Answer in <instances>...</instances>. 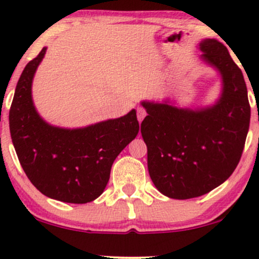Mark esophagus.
Instances as JSON below:
<instances>
[{
	"mask_svg": "<svg viewBox=\"0 0 259 259\" xmlns=\"http://www.w3.org/2000/svg\"><path fill=\"white\" fill-rule=\"evenodd\" d=\"M146 114H147L146 109L142 108V107H139V108H138V120L140 121V123L144 120V118L146 117Z\"/></svg>",
	"mask_w": 259,
	"mask_h": 259,
	"instance_id": "1",
	"label": "esophagus"
}]
</instances>
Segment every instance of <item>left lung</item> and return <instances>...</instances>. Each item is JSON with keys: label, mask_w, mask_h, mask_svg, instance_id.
<instances>
[{"label": "left lung", "mask_w": 259, "mask_h": 259, "mask_svg": "<svg viewBox=\"0 0 259 259\" xmlns=\"http://www.w3.org/2000/svg\"><path fill=\"white\" fill-rule=\"evenodd\" d=\"M200 50L201 58L222 76L214 105L190 109L169 101L141 102L148 114L141 123L148 173L158 191L175 200L198 197L224 183L239 164L249 127L241 69L218 40L201 41Z\"/></svg>", "instance_id": "8db88e82"}]
</instances>
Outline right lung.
Wrapping results in <instances>:
<instances>
[{
	"label": "right lung",
	"instance_id": "add662e5",
	"mask_svg": "<svg viewBox=\"0 0 259 259\" xmlns=\"http://www.w3.org/2000/svg\"><path fill=\"white\" fill-rule=\"evenodd\" d=\"M45 53L46 47L18 80L10 109L12 142L23 170L41 194L67 203H88L102 194L114 159L138 135L136 111L79 129L50 125L31 97L32 79Z\"/></svg>",
	"mask_w": 259,
	"mask_h": 259
}]
</instances>
